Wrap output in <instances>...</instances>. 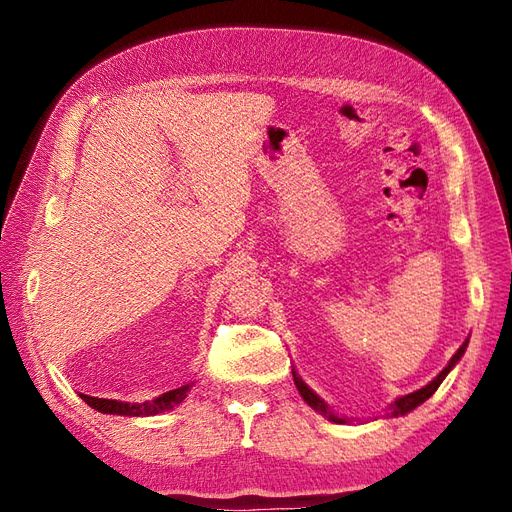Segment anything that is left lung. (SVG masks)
<instances>
[{
    "mask_svg": "<svg viewBox=\"0 0 512 512\" xmlns=\"http://www.w3.org/2000/svg\"><path fill=\"white\" fill-rule=\"evenodd\" d=\"M465 348H467V342L456 350V355L452 357V361L445 365V370L435 378V381L432 383H428L426 387H422L419 391H413V393H409V396H402V398H398L396 402H393V406H391V417H398V415H404V413H409V411H413L415 406H419L422 402H426L432 393H435L437 389H439V385L443 383V378L448 376V372L454 368L456 365V361L463 357V352H465ZM294 374V383H296V387H298V391H300V396L305 398V402L311 406V409H316V411H320L322 415H326L331 419V422H337V424H346V419L344 417H337L335 413H331L329 411V406L324 404V400H320L316 393H313L303 381H300V378L296 376V372H292Z\"/></svg>",
    "mask_w": 512,
    "mask_h": 512,
    "instance_id": "left-lung-1",
    "label": "left lung"
}]
</instances>
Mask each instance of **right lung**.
Returning a JSON list of instances; mask_svg holds the SVG:
<instances>
[{
    "label": "right lung",
    "mask_w": 512,
    "mask_h": 512,
    "mask_svg": "<svg viewBox=\"0 0 512 512\" xmlns=\"http://www.w3.org/2000/svg\"><path fill=\"white\" fill-rule=\"evenodd\" d=\"M192 385H183L179 389L166 391L164 396L155 398L153 402H144V404H129V402H119V400H106V398H93L82 393V400L97 409L99 413H110V415H131V417H140V415H157L164 413L168 409H173L179 402L186 400L188 391Z\"/></svg>",
    "instance_id": "1"
}]
</instances>
